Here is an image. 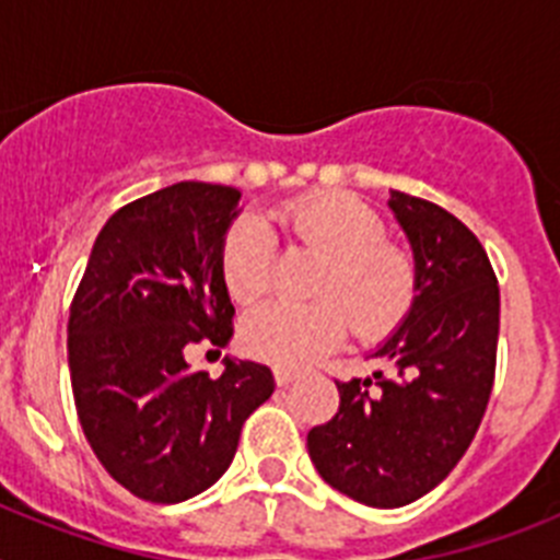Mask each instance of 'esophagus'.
Listing matches in <instances>:
<instances>
[{"label": "esophagus", "mask_w": 560, "mask_h": 560, "mask_svg": "<svg viewBox=\"0 0 560 560\" xmlns=\"http://www.w3.org/2000/svg\"><path fill=\"white\" fill-rule=\"evenodd\" d=\"M296 378H300V375H296L294 370L275 368V384H277V387H289V384H294Z\"/></svg>", "instance_id": "1"}]
</instances>
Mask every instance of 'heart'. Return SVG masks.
Segmentation results:
<instances>
[{
    "label": "heart",
    "instance_id": "heart-1",
    "mask_svg": "<svg viewBox=\"0 0 560 560\" xmlns=\"http://www.w3.org/2000/svg\"><path fill=\"white\" fill-rule=\"evenodd\" d=\"M296 246L325 260L314 285L319 303H266L244 316L241 350L275 368H305L336 348L348 328L364 339L387 334L407 314L415 269L407 252L387 244L384 221L353 196L328 192L291 201L277 215ZM275 241L255 215H241L221 246V277L235 303L266 291Z\"/></svg>",
    "mask_w": 560,
    "mask_h": 560
}]
</instances>
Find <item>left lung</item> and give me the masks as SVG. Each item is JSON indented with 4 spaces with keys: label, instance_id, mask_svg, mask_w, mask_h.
<instances>
[{
    "label": "left lung",
    "instance_id": "8db88e82",
    "mask_svg": "<svg viewBox=\"0 0 560 560\" xmlns=\"http://www.w3.org/2000/svg\"><path fill=\"white\" fill-rule=\"evenodd\" d=\"M415 296L373 355L389 375L336 381L339 412L308 432L319 477L370 508H404L452 474L491 398L499 285L482 244L443 207L389 190Z\"/></svg>",
    "mask_w": 560,
    "mask_h": 560
}]
</instances>
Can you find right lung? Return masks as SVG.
<instances>
[{
    "instance_id": "right-lung-1",
    "label": "right lung",
    "mask_w": 560,
    "mask_h": 560,
    "mask_svg": "<svg viewBox=\"0 0 560 560\" xmlns=\"http://www.w3.org/2000/svg\"><path fill=\"white\" fill-rule=\"evenodd\" d=\"M241 190L179 182L114 212L69 308V375L89 446L133 497L176 504L219 482L271 370L224 359L212 378L185 350L232 336L221 246Z\"/></svg>"
}]
</instances>
